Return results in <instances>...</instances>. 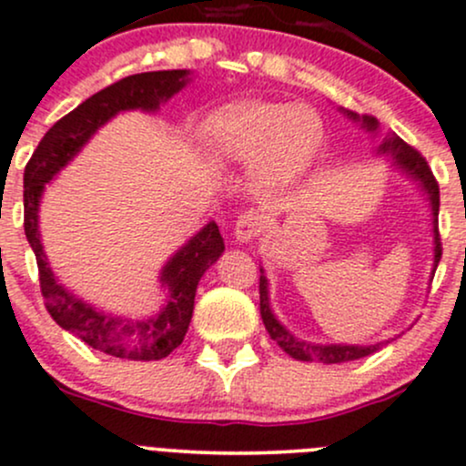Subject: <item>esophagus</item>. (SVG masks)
<instances>
[{
  "instance_id": "obj_1",
  "label": "esophagus",
  "mask_w": 466,
  "mask_h": 466,
  "mask_svg": "<svg viewBox=\"0 0 466 466\" xmlns=\"http://www.w3.org/2000/svg\"><path fill=\"white\" fill-rule=\"evenodd\" d=\"M262 227H265V218H262L260 213H253V210H248V213L239 215L238 218V222H235V228H233V235L238 242L247 244L260 235Z\"/></svg>"
}]
</instances>
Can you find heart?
<instances>
[{
	"mask_svg": "<svg viewBox=\"0 0 466 466\" xmlns=\"http://www.w3.org/2000/svg\"><path fill=\"white\" fill-rule=\"evenodd\" d=\"M206 138L224 159L253 163V177L267 190L296 184L325 141L323 118L305 105L238 100L213 112Z\"/></svg>",
	"mask_w": 466,
	"mask_h": 466,
	"instance_id": "heart-1",
	"label": "heart"
}]
</instances>
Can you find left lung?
<instances>
[{
    "label": "left lung",
    "instance_id": "1",
    "mask_svg": "<svg viewBox=\"0 0 466 466\" xmlns=\"http://www.w3.org/2000/svg\"><path fill=\"white\" fill-rule=\"evenodd\" d=\"M340 114L345 118H350L352 123H357L359 127L366 129L368 134H372V138L379 137V121L372 116H359V114L350 112V109L339 107ZM375 155L386 157L390 161L392 170H397L400 175H404L406 179L412 181L417 186L426 201H429L431 210V233H433V267H431V280H433V273L438 268L440 258H442V247H440V233H438V213H440V188L438 181H435L433 172L426 166L424 157L420 152H415L409 143L401 141L395 132H388L386 137L379 141L375 147ZM260 316L262 323H265L268 337L280 345L282 352L289 354L296 361H320V363H345L354 361V359H363L368 354L377 352L381 345L390 343L392 339L379 340V343H311V340L299 339L294 332L285 328V325L278 320V316L271 309V299H268V278L265 267L260 265Z\"/></svg>",
    "mask_w": 466,
    "mask_h": 466
}]
</instances>
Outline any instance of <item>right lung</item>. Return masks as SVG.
Instances as JSON below:
<instances>
[{"label": "right lung", "instance_id": "obj_1", "mask_svg": "<svg viewBox=\"0 0 466 466\" xmlns=\"http://www.w3.org/2000/svg\"><path fill=\"white\" fill-rule=\"evenodd\" d=\"M190 80V69H167L127 76L109 85L80 103L46 132L24 170V233L35 253L46 309L60 328L69 329L71 334L109 357L157 361L179 348L193 319L195 294L201 276L224 253L222 233L218 224L208 222L188 242L181 244L159 271V287L166 294L159 311L146 319H132L87 303L66 289L65 282L57 280L40 235L42 198L46 186L83 152L100 127L123 112L138 109L157 114L161 105L179 94Z\"/></svg>", "mask_w": 466, "mask_h": 466}]
</instances>
